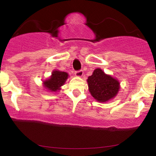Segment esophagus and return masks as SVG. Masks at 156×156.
<instances>
[{
  "label": "esophagus",
  "instance_id": "esophagus-1",
  "mask_svg": "<svg viewBox=\"0 0 156 156\" xmlns=\"http://www.w3.org/2000/svg\"><path fill=\"white\" fill-rule=\"evenodd\" d=\"M74 74H75V75H76V76H82V75H83V71H82V70L76 71Z\"/></svg>",
  "mask_w": 156,
  "mask_h": 156
}]
</instances>
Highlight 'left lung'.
I'll use <instances>...</instances> for the list:
<instances>
[{"label":"left lung","mask_w":156,"mask_h":156,"mask_svg":"<svg viewBox=\"0 0 156 156\" xmlns=\"http://www.w3.org/2000/svg\"><path fill=\"white\" fill-rule=\"evenodd\" d=\"M89 91L94 98L105 102L113 98L119 90V82L116 79L105 74L101 69H95L87 79Z\"/></svg>","instance_id":"1"}]
</instances>
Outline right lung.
<instances>
[{
	"instance_id": "right-lung-1",
	"label": "right lung",
	"mask_w": 156,
	"mask_h": 156,
	"mask_svg": "<svg viewBox=\"0 0 156 156\" xmlns=\"http://www.w3.org/2000/svg\"><path fill=\"white\" fill-rule=\"evenodd\" d=\"M68 78V74L63 72L54 71L52 73L51 77L49 80L44 82L45 86L51 91L55 92L60 89V87L65 83V81Z\"/></svg>"
}]
</instances>
